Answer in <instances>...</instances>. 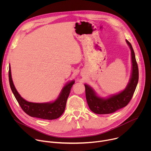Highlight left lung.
Instances as JSON below:
<instances>
[{
    "label": "left lung",
    "instance_id": "1",
    "mask_svg": "<svg viewBox=\"0 0 151 151\" xmlns=\"http://www.w3.org/2000/svg\"><path fill=\"white\" fill-rule=\"evenodd\" d=\"M126 42L131 50L132 63L131 78L126 88L117 94L104 99L99 97L91 87L85 84L86 99L88 105L90 110L96 114H109L116 112L126 106L134 94L139 81V69L132 44L127 40Z\"/></svg>",
    "mask_w": 151,
    "mask_h": 151
}]
</instances>
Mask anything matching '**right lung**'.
Here are the masks:
<instances>
[{"mask_svg": "<svg viewBox=\"0 0 151 151\" xmlns=\"http://www.w3.org/2000/svg\"><path fill=\"white\" fill-rule=\"evenodd\" d=\"M9 81L11 90L21 108L25 113L32 117L44 119H55L59 118L64 112L66 108L68 98L75 81L67 83L63 88L58 98L53 102L50 103H32L24 100L19 95L14 85L11 66L9 69Z\"/></svg>", "mask_w": 151, "mask_h": 151, "instance_id": "right-lung-1", "label": "right lung"}]
</instances>
